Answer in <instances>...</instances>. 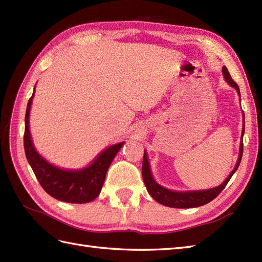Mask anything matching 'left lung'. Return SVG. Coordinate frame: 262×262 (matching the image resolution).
Segmentation results:
<instances>
[{
	"instance_id": "1",
	"label": "left lung",
	"mask_w": 262,
	"mask_h": 262,
	"mask_svg": "<svg viewBox=\"0 0 262 262\" xmlns=\"http://www.w3.org/2000/svg\"><path fill=\"white\" fill-rule=\"evenodd\" d=\"M222 73H223L225 81L229 83L232 88L235 89L237 94L241 98L240 89H238L236 83L232 80L229 71H227L225 66H223V69H222ZM242 116H243V127H242V135H241V142H240V151H238V158L236 161V164L234 166V169L232 170L231 173L227 176L224 182H222L220 186H217L215 188L204 189V190L176 191V190H171V189L162 187L154 180L152 171H151V166H149V162H148L147 153H146V151L144 152L142 174H143L144 183H145V187L147 189L148 193L151 194V197L154 200H157L159 204L168 206V207H172V208L199 207V206H203L205 204L211 202L213 199H215L217 197V194H219L225 188V186L227 185V182L230 181L232 176L235 173V171L237 170L238 165H240V162H241L242 153H243V141L242 140H243V135H244V113H242Z\"/></svg>"
}]
</instances>
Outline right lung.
<instances>
[{
    "instance_id": "1",
    "label": "right lung",
    "mask_w": 262,
    "mask_h": 262,
    "mask_svg": "<svg viewBox=\"0 0 262 262\" xmlns=\"http://www.w3.org/2000/svg\"><path fill=\"white\" fill-rule=\"evenodd\" d=\"M32 96L28 102L25 118V152L33 173L48 194L60 202L72 204H85L96 199L101 191L105 174L113 160L124 145L125 142L108 146L92 162L82 169L69 170L49 163L37 152L29 128V116Z\"/></svg>"
}]
</instances>
